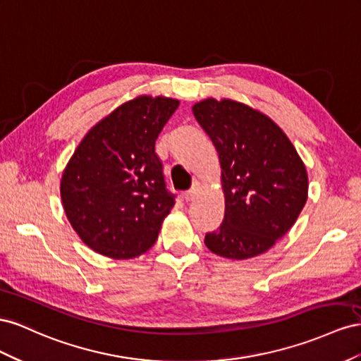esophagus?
<instances>
[{"label": "esophagus", "instance_id": "esophagus-1", "mask_svg": "<svg viewBox=\"0 0 361 361\" xmlns=\"http://www.w3.org/2000/svg\"><path fill=\"white\" fill-rule=\"evenodd\" d=\"M195 195H197V189L192 188L190 190H188V192H184V193H183V200L186 201V202H189V201H192V200L195 198Z\"/></svg>", "mask_w": 361, "mask_h": 361}]
</instances>
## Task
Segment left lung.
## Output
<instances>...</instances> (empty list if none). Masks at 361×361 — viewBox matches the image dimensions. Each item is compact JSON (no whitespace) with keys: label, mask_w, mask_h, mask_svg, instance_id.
Returning a JSON list of instances; mask_svg holds the SVG:
<instances>
[{"label":"left lung","mask_w":361,"mask_h":361,"mask_svg":"<svg viewBox=\"0 0 361 361\" xmlns=\"http://www.w3.org/2000/svg\"><path fill=\"white\" fill-rule=\"evenodd\" d=\"M219 154L225 214L204 243L216 255L245 260L266 252L304 209L308 177L284 131L263 113L231 99L192 107Z\"/></svg>","instance_id":"8db88e82"}]
</instances>
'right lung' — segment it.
Returning a JSON list of instances; mask_svg holds the SVG:
<instances>
[{
  "mask_svg": "<svg viewBox=\"0 0 361 361\" xmlns=\"http://www.w3.org/2000/svg\"><path fill=\"white\" fill-rule=\"evenodd\" d=\"M180 102L137 97L99 121L61 175L72 228L89 248L118 260L148 251L175 204L156 140Z\"/></svg>",
  "mask_w": 361,
  "mask_h": 361,
  "instance_id": "obj_1",
  "label": "right lung"
}]
</instances>
